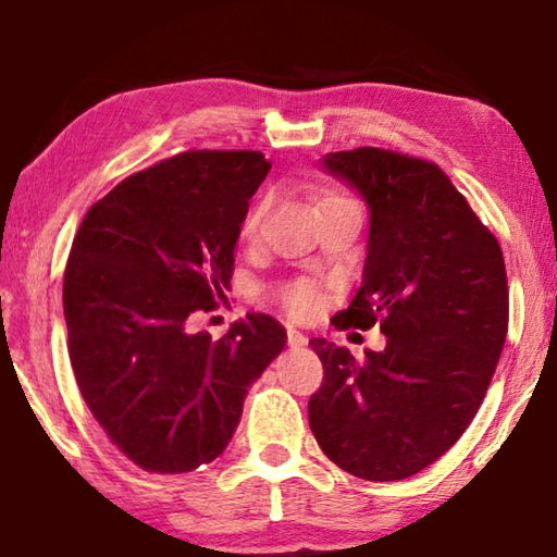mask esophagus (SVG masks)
<instances>
[{"instance_id": "esophagus-1", "label": "esophagus", "mask_w": 557, "mask_h": 557, "mask_svg": "<svg viewBox=\"0 0 557 557\" xmlns=\"http://www.w3.org/2000/svg\"><path fill=\"white\" fill-rule=\"evenodd\" d=\"M287 342H289V346H307V342L309 338L301 334V332H297V329H287Z\"/></svg>"}]
</instances>
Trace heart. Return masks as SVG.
<instances>
[{
	"mask_svg": "<svg viewBox=\"0 0 557 557\" xmlns=\"http://www.w3.org/2000/svg\"><path fill=\"white\" fill-rule=\"evenodd\" d=\"M268 203H270V199L265 196V199H260L256 206H252L250 213L245 215V221H243V235H256L262 215H265V211H268ZM285 299H287V307L292 309V312L301 314V317L312 314L317 309V292L312 289V285H307V282H297V285L287 287Z\"/></svg>",
	"mask_w": 557,
	"mask_h": 557,
	"instance_id": "heart-1",
	"label": "heart"
}]
</instances>
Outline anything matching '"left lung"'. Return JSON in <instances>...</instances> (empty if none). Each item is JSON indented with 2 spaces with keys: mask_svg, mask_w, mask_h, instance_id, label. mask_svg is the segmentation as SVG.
I'll return each instance as SVG.
<instances>
[{
  "mask_svg": "<svg viewBox=\"0 0 557 557\" xmlns=\"http://www.w3.org/2000/svg\"><path fill=\"white\" fill-rule=\"evenodd\" d=\"M369 206V256L356 297L332 324L381 322L383 351L356 361L312 338L324 381L309 428L336 467L369 482L418 474L465 435L508 332L498 240L437 164L358 147L322 157Z\"/></svg>",
  "mask_w": 557,
  "mask_h": 557,
  "instance_id": "obj_1",
  "label": "left lung"
}]
</instances>
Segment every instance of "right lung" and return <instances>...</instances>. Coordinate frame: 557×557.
Listing matches in <instances>:
<instances>
[{"mask_svg": "<svg viewBox=\"0 0 557 557\" xmlns=\"http://www.w3.org/2000/svg\"><path fill=\"white\" fill-rule=\"evenodd\" d=\"M260 152H184L127 176L90 206L63 275L69 356L112 445L145 471L184 474L223 455L250 385L287 332L248 314L228 334L191 332L231 287Z\"/></svg>", "mask_w": 557, "mask_h": 557, "instance_id": "1", "label": "right lung"}]
</instances>
